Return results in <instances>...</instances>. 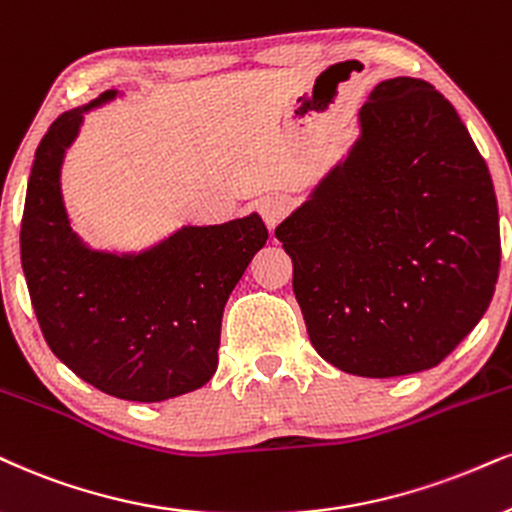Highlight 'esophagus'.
Listing matches in <instances>:
<instances>
[{"instance_id":"esophagus-1","label":"esophagus","mask_w":512,"mask_h":512,"mask_svg":"<svg viewBox=\"0 0 512 512\" xmlns=\"http://www.w3.org/2000/svg\"><path fill=\"white\" fill-rule=\"evenodd\" d=\"M258 211H261V218L266 220L268 227H275L289 213V201L280 197V194H273V197L258 201Z\"/></svg>"}]
</instances>
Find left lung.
<instances>
[{
	"label": "left lung",
	"mask_w": 512,
	"mask_h": 512,
	"mask_svg": "<svg viewBox=\"0 0 512 512\" xmlns=\"http://www.w3.org/2000/svg\"><path fill=\"white\" fill-rule=\"evenodd\" d=\"M361 128L275 237L313 349L351 375H410L444 361L489 308L501 266L494 182L430 82H380Z\"/></svg>",
	"instance_id": "left-lung-1"
}]
</instances>
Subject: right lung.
Wrapping results in <instances>:
<instances>
[{
  "label": "right lung",
  "mask_w": 512,
  "mask_h": 512,
  "mask_svg": "<svg viewBox=\"0 0 512 512\" xmlns=\"http://www.w3.org/2000/svg\"><path fill=\"white\" fill-rule=\"evenodd\" d=\"M78 128L80 111L56 118L25 194L21 261L44 339L80 380L116 399L154 403L204 387L218 368L227 296L268 227L251 213L185 227L144 256L92 254L71 232L59 192L63 151Z\"/></svg>",
  "instance_id": "add662e5"
}]
</instances>
